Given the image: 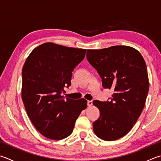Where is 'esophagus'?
Listing matches in <instances>:
<instances>
[{"instance_id": "34e87169", "label": "esophagus", "mask_w": 161, "mask_h": 161, "mask_svg": "<svg viewBox=\"0 0 161 161\" xmlns=\"http://www.w3.org/2000/svg\"><path fill=\"white\" fill-rule=\"evenodd\" d=\"M93 105V101H87V106L88 107H91Z\"/></svg>"}]
</instances>
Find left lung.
Listing matches in <instances>:
<instances>
[{"label":"left lung","mask_w":161,"mask_h":161,"mask_svg":"<svg viewBox=\"0 0 161 161\" xmlns=\"http://www.w3.org/2000/svg\"><path fill=\"white\" fill-rule=\"evenodd\" d=\"M86 58L103 88L114 90L110 101H93L100 110L93 131L105 141L117 140L131 130L144 108L149 89L146 63L138 51L127 46L87 50Z\"/></svg>","instance_id":"obj_1"}]
</instances>
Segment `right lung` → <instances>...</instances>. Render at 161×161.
<instances>
[{"instance_id": "1", "label": "right lung", "mask_w": 161, "mask_h": 161, "mask_svg": "<svg viewBox=\"0 0 161 161\" xmlns=\"http://www.w3.org/2000/svg\"><path fill=\"white\" fill-rule=\"evenodd\" d=\"M86 49L45 43L35 48L22 69V98L32 124L48 139L60 140L70 135L84 98H64L71 85L75 67L85 57Z\"/></svg>"}]
</instances>
